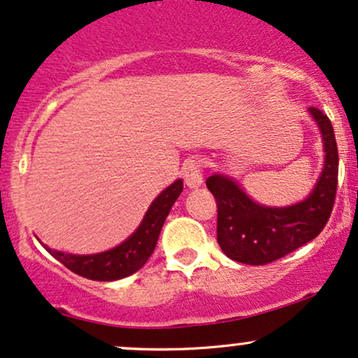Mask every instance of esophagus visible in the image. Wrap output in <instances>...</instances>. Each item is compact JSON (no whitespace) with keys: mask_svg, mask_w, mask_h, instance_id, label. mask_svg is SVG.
<instances>
[{"mask_svg":"<svg viewBox=\"0 0 358 358\" xmlns=\"http://www.w3.org/2000/svg\"><path fill=\"white\" fill-rule=\"evenodd\" d=\"M184 182H186L187 187L196 189L203 184V166H201V161L197 159H191V161L186 162L182 171Z\"/></svg>","mask_w":358,"mask_h":358,"instance_id":"34e87169","label":"esophagus"}]
</instances>
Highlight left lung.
I'll return each mask as SVG.
<instances>
[{"label": "left lung", "instance_id": "obj_1", "mask_svg": "<svg viewBox=\"0 0 358 358\" xmlns=\"http://www.w3.org/2000/svg\"><path fill=\"white\" fill-rule=\"evenodd\" d=\"M310 113L322 130L325 167L303 203L264 208L226 176L214 174L206 180L217 204V243L234 262L256 266L276 262L317 238L329 222L338 184L337 141L329 117L317 107H310Z\"/></svg>", "mask_w": 358, "mask_h": 358}]
</instances>
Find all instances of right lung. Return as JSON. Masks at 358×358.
Instances as JSON below:
<instances>
[{
	"label": "right lung",
	"instance_id": "obj_1",
	"mask_svg": "<svg viewBox=\"0 0 358 358\" xmlns=\"http://www.w3.org/2000/svg\"><path fill=\"white\" fill-rule=\"evenodd\" d=\"M180 192H182V180L179 179L155 197L138 229L127 241H124L113 250L88 256L62 253V251L50 250V248L45 246L46 251L53 258H57L63 266L83 276V278L94 281H113L125 278V276L141 270L147 263L149 256L154 253L164 221H166L172 204L176 203Z\"/></svg>",
	"mask_w": 358,
	"mask_h": 358
}]
</instances>
